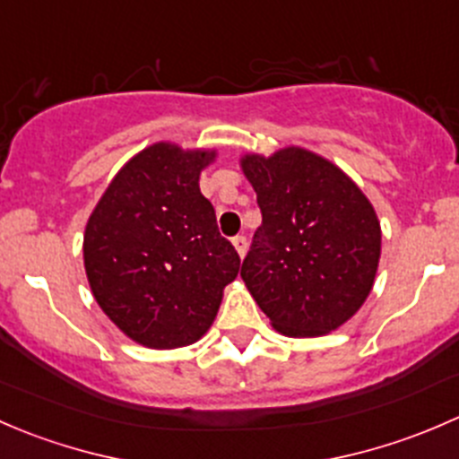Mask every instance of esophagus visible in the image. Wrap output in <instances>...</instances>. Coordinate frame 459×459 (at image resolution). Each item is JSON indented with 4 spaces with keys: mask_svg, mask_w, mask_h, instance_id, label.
I'll use <instances>...</instances> for the list:
<instances>
[{
    "mask_svg": "<svg viewBox=\"0 0 459 459\" xmlns=\"http://www.w3.org/2000/svg\"><path fill=\"white\" fill-rule=\"evenodd\" d=\"M233 247H235V251H238L239 257L247 255L248 242H247V238H244V235H238V238H233Z\"/></svg>",
    "mask_w": 459,
    "mask_h": 459,
    "instance_id": "1",
    "label": "esophagus"
}]
</instances>
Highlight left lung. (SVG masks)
<instances>
[{
	"label": "left lung",
	"instance_id": "left-lung-1",
	"mask_svg": "<svg viewBox=\"0 0 459 459\" xmlns=\"http://www.w3.org/2000/svg\"><path fill=\"white\" fill-rule=\"evenodd\" d=\"M262 226L242 280L286 337L337 331L367 302L382 253L373 204L333 161L299 146L239 160Z\"/></svg>",
	"mask_w": 459,
	"mask_h": 459
}]
</instances>
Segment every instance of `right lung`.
Returning <instances> with one entry per match:
<instances>
[{
	"label": "right lung",
	"mask_w": 459,
	"mask_h": 459,
	"mask_svg": "<svg viewBox=\"0 0 459 459\" xmlns=\"http://www.w3.org/2000/svg\"><path fill=\"white\" fill-rule=\"evenodd\" d=\"M215 151L157 142L115 175L84 230L92 298L148 349L197 342L220 311L239 255L217 230L200 175Z\"/></svg>",
	"instance_id": "add662e5"
}]
</instances>
